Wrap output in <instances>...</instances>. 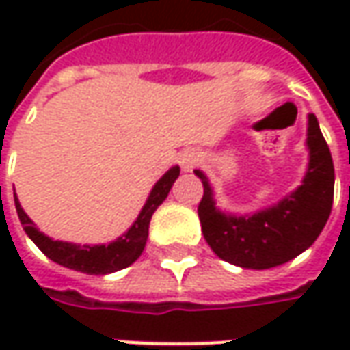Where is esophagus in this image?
<instances>
[{
	"instance_id": "obj_1",
	"label": "esophagus",
	"mask_w": 350,
	"mask_h": 350,
	"mask_svg": "<svg viewBox=\"0 0 350 350\" xmlns=\"http://www.w3.org/2000/svg\"><path fill=\"white\" fill-rule=\"evenodd\" d=\"M179 159H181V167L185 169V171H191V169L195 167L196 161H198V154L191 150V152H185V154H181Z\"/></svg>"
}]
</instances>
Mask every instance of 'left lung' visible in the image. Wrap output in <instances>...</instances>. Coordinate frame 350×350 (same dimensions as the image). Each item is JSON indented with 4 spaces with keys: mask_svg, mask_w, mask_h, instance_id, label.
<instances>
[{
    "mask_svg": "<svg viewBox=\"0 0 350 350\" xmlns=\"http://www.w3.org/2000/svg\"><path fill=\"white\" fill-rule=\"evenodd\" d=\"M310 163L302 185L271 208L234 216L216 208L206 175L196 169L204 195L198 204L202 234L212 251L241 269H273L292 261L321 234L333 206L335 169L317 118L308 115Z\"/></svg>",
    "mask_w": 350,
    "mask_h": 350,
    "instance_id": "1",
    "label": "left lung"
}]
</instances>
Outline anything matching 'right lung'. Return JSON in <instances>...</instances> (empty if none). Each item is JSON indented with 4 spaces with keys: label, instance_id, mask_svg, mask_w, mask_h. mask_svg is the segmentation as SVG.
Listing matches in <instances>:
<instances>
[{
    "label": "right lung",
    "instance_id": "add662e5",
    "mask_svg": "<svg viewBox=\"0 0 350 350\" xmlns=\"http://www.w3.org/2000/svg\"><path fill=\"white\" fill-rule=\"evenodd\" d=\"M179 171L181 169L175 165L155 183L136 222L128 228L126 234L120 235L116 241H111L109 245H77V243H68V241H56L34 228L33 220L21 208L17 196H15V208L25 228V234L33 239L36 247L40 249L48 259H52L62 267L85 273V275H109L120 269H126L140 257L148 241L150 220L157 206L167 198L173 183L179 177Z\"/></svg>",
    "mask_w": 350,
    "mask_h": 350
}]
</instances>
